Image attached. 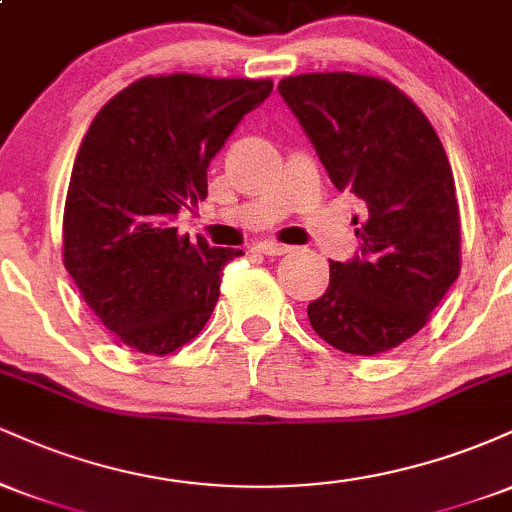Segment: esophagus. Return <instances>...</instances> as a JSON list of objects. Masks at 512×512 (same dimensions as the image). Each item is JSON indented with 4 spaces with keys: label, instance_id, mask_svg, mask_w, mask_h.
Instances as JSON below:
<instances>
[{
    "label": "esophagus",
    "instance_id": "1",
    "mask_svg": "<svg viewBox=\"0 0 512 512\" xmlns=\"http://www.w3.org/2000/svg\"><path fill=\"white\" fill-rule=\"evenodd\" d=\"M260 250L264 252V255H269V257H281V255H286V252H291L289 245L274 243V240H267V243H262Z\"/></svg>",
    "mask_w": 512,
    "mask_h": 512
}]
</instances>
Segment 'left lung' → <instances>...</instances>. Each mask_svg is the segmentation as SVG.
<instances>
[{"label":"left lung","instance_id":"obj_1","mask_svg":"<svg viewBox=\"0 0 512 512\" xmlns=\"http://www.w3.org/2000/svg\"><path fill=\"white\" fill-rule=\"evenodd\" d=\"M279 93L354 216L361 252L330 260V286L308 305L313 330L344 354L375 356L414 337L460 276L455 178L428 117L380 76H286Z\"/></svg>","mask_w":512,"mask_h":512}]
</instances>
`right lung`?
I'll return each mask as SVG.
<instances>
[{"instance_id":"obj_1","label":"right lung","mask_w":512,"mask_h":512,"mask_svg":"<svg viewBox=\"0 0 512 512\" xmlns=\"http://www.w3.org/2000/svg\"><path fill=\"white\" fill-rule=\"evenodd\" d=\"M272 88V79L144 76L93 117L69 178L62 260L129 349L173 354L214 313L223 267L243 250L192 243L175 214L207 199L211 158Z\"/></svg>"}]
</instances>
